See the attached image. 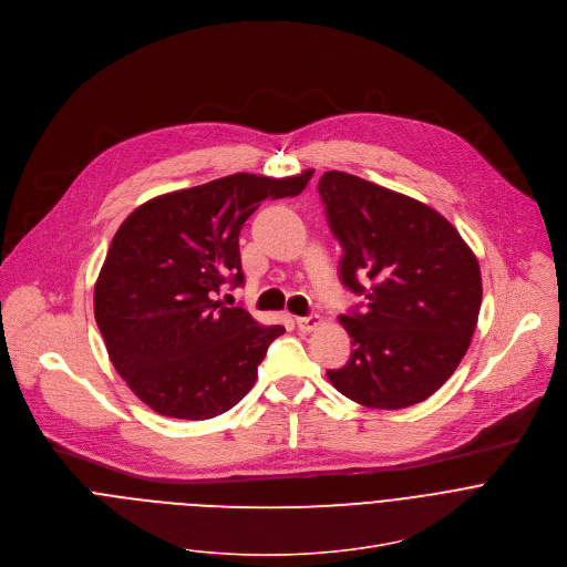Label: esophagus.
Segmentation results:
<instances>
[{"instance_id": "esophagus-1", "label": "esophagus", "mask_w": 567, "mask_h": 567, "mask_svg": "<svg viewBox=\"0 0 567 567\" xmlns=\"http://www.w3.org/2000/svg\"><path fill=\"white\" fill-rule=\"evenodd\" d=\"M296 322H298V329H300L302 333H311V331H316V329L322 324V318H320L318 313H311V316L298 318Z\"/></svg>"}]
</instances>
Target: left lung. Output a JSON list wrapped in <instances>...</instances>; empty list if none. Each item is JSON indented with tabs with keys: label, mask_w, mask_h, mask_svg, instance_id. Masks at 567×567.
I'll use <instances>...</instances> for the list:
<instances>
[{
	"label": "left lung",
	"mask_w": 567,
	"mask_h": 567,
	"mask_svg": "<svg viewBox=\"0 0 567 567\" xmlns=\"http://www.w3.org/2000/svg\"><path fill=\"white\" fill-rule=\"evenodd\" d=\"M318 192L344 251L340 278L367 300L362 311L340 316L353 351L327 378L367 409L420 404L471 347L480 262L440 212L411 196L336 169L322 174Z\"/></svg>",
	"instance_id": "obj_1"
}]
</instances>
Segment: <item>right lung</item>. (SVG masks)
<instances>
[{
    "mask_svg": "<svg viewBox=\"0 0 567 567\" xmlns=\"http://www.w3.org/2000/svg\"><path fill=\"white\" fill-rule=\"evenodd\" d=\"M311 176L238 172L156 196L116 229L94 285V318L116 373L158 415L209 420L251 391L285 327L214 298L245 280V220L262 200L298 196Z\"/></svg>",
    "mask_w": 567,
    "mask_h": 567,
    "instance_id": "right-lung-1",
    "label": "right lung"
}]
</instances>
